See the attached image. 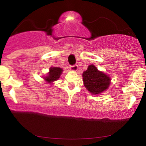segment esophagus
<instances>
[{
  "label": "esophagus",
  "instance_id": "esophagus-1",
  "mask_svg": "<svg viewBox=\"0 0 146 146\" xmlns=\"http://www.w3.org/2000/svg\"><path fill=\"white\" fill-rule=\"evenodd\" d=\"M70 69L71 71L76 72V71H77V70H78V66H77V65H74V66H70Z\"/></svg>",
  "mask_w": 146,
  "mask_h": 146
}]
</instances>
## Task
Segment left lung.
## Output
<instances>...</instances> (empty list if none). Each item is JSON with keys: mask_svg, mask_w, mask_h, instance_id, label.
I'll use <instances>...</instances> for the list:
<instances>
[{"mask_svg": "<svg viewBox=\"0 0 146 146\" xmlns=\"http://www.w3.org/2000/svg\"><path fill=\"white\" fill-rule=\"evenodd\" d=\"M84 87L91 94L99 95L108 89L111 78L108 75L100 71L93 64L89 65L82 73Z\"/></svg>", "mask_w": 146, "mask_h": 146, "instance_id": "obj_1", "label": "left lung"}]
</instances>
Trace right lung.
<instances>
[{
    "instance_id": "1",
    "label": "right lung",
    "mask_w": 146,
    "mask_h": 146,
    "mask_svg": "<svg viewBox=\"0 0 146 146\" xmlns=\"http://www.w3.org/2000/svg\"><path fill=\"white\" fill-rule=\"evenodd\" d=\"M63 72V69L58 67H51L49 68V72L47 76H44L43 78L48 84H52L54 81H56L60 77Z\"/></svg>"
}]
</instances>
